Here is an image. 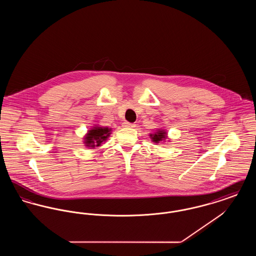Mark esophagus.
Instances as JSON below:
<instances>
[{
    "label": "esophagus",
    "instance_id": "obj_1",
    "mask_svg": "<svg viewBox=\"0 0 256 256\" xmlns=\"http://www.w3.org/2000/svg\"><path fill=\"white\" fill-rule=\"evenodd\" d=\"M122 126H124V128H134L135 124H132V122H122Z\"/></svg>",
    "mask_w": 256,
    "mask_h": 256
}]
</instances>
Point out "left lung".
Listing matches in <instances>:
<instances>
[{"label": "left lung", "instance_id": "8db88e82", "mask_svg": "<svg viewBox=\"0 0 256 256\" xmlns=\"http://www.w3.org/2000/svg\"><path fill=\"white\" fill-rule=\"evenodd\" d=\"M150 138L156 144H158L160 142H166V139H169L168 134L164 128H159L156 132L150 134Z\"/></svg>", "mask_w": 256, "mask_h": 256}]
</instances>
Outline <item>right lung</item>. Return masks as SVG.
<instances>
[{"label":"right lung","instance_id":"right-lung-1","mask_svg":"<svg viewBox=\"0 0 256 256\" xmlns=\"http://www.w3.org/2000/svg\"><path fill=\"white\" fill-rule=\"evenodd\" d=\"M112 128L108 126H100L98 124L93 126L84 137V144L86 148H95L100 146L108 139Z\"/></svg>","mask_w":256,"mask_h":256}]
</instances>
